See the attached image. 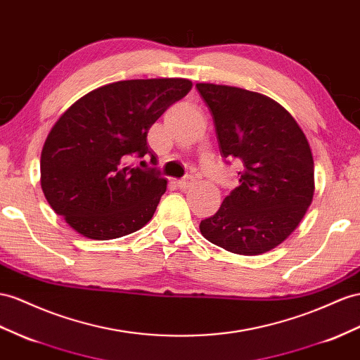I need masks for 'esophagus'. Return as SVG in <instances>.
<instances>
[{
    "mask_svg": "<svg viewBox=\"0 0 360 360\" xmlns=\"http://www.w3.org/2000/svg\"><path fill=\"white\" fill-rule=\"evenodd\" d=\"M193 186V179L191 178H186V179H179L178 181V187L182 190H187Z\"/></svg>",
    "mask_w": 360,
    "mask_h": 360,
    "instance_id": "1",
    "label": "esophagus"
}]
</instances>
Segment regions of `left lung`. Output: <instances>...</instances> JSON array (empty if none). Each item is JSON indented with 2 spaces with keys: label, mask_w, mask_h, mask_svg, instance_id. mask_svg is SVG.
<instances>
[{
  "label": "left lung",
  "mask_w": 360,
  "mask_h": 360,
  "mask_svg": "<svg viewBox=\"0 0 360 360\" xmlns=\"http://www.w3.org/2000/svg\"><path fill=\"white\" fill-rule=\"evenodd\" d=\"M213 117L220 155L240 160L238 182L199 229L208 242L240 255L283 243L315 193V164L295 118L268 96L236 86L196 84Z\"/></svg>",
  "instance_id": "8db88e82"
}]
</instances>
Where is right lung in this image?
Wrapping results in <instances>:
<instances>
[{
    "mask_svg": "<svg viewBox=\"0 0 360 360\" xmlns=\"http://www.w3.org/2000/svg\"><path fill=\"white\" fill-rule=\"evenodd\" d=\"M191 86L188 79L122 80L72 103L41 153V187L54 213L92 240L132 234L149 222L167 179L127 161L150 155L156 162L147 132Z\"/></svg>",
    "mask_w": 360,
    "mask_h": 360,
    "instance_id": "right-lung-1",
    "label": "right lung"
}]
</instances>
